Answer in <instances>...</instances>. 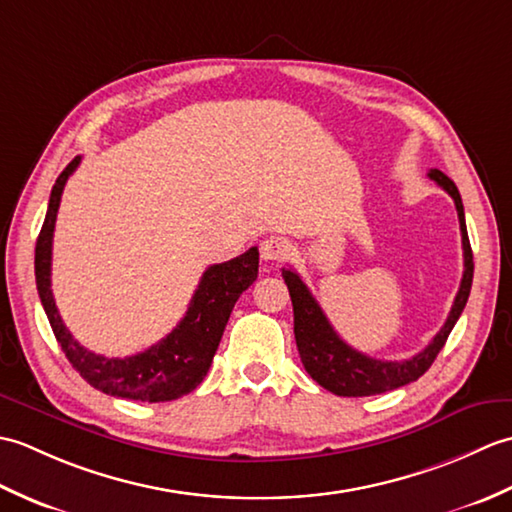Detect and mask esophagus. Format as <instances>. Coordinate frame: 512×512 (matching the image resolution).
Masks as SVG:
<instances>
[{
  "label": "esophagus",
  "instance_id": "1",
  "mask_svg": "<svg viewBox=\"0 0 512 512\" xmlns=\"http://www.w3.org/2000/svg\"><path fill=\"white\" fill-rule=\"evenodd\" d=\"M288 239L279 237V235H270L266 237L259 250H262V259L264 262H281L288 255Z\"/></svg>",
  "mask_w": 512,
  "mask_h": 512
}]
</instances>
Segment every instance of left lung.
Wrapping results in <instances>:
<instances>
[{"label":"left lung","mask_w":512,"mask_h":512,"mask_svg":"<svg viewBox=\"0 0 512 512\" xmlns=\"http://www.w3.org/2000/svg\"><path fill=\"white\" fill-rule=\"evenodd\" d=\"M429 178L438 182L451 195L455 209H458L464 250V275L447 321H444L440 332L433 336V341L420 354L407 358V361H378V358L356 352L354 347L347 345L334 332L317 299L310 295L308 286L303 284L295 270H281L292 299V310H295V339L301 363L323 389L332 391L336 396H374L418 380L431 367V363L436 361V356L449 339L453 325L458 323L466 301H469L473 284V250L469 244V233H466L460 191L455 187V182L449 176H444L440 169H431Z\"/></svg>","instance_id":"8db88e82"}]
</instances>
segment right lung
<instances>
[{
	"label": "right lung",
	"instance_id": "add662e5",
	"mask_svg": "<svg viewBox=\"0 0 512 512\" xmlns=\"http://www.w3.org/2000/svg\"><path fill=\"white\" fill-rule=\"evenodd\" d=\"M79 162L81 156H76L54 182L46 220H43L41 233L37 237L35 277L41 306L48 314V321L61 350L68 356L76 372L92 387L116 398L143 402L176 400L198 387L206 372H209L235 301L257 279L259 250L253 246L244 255L231 259V262L206 268L187 314L171 330V334L156 345H151L149 350L125 358H107L85 350L65 328L50 288L54 222H57L65 182L79 167Z\"/></svg>",
	"mask_w": 512,
	"mask_h": 512
}]
</instances>
